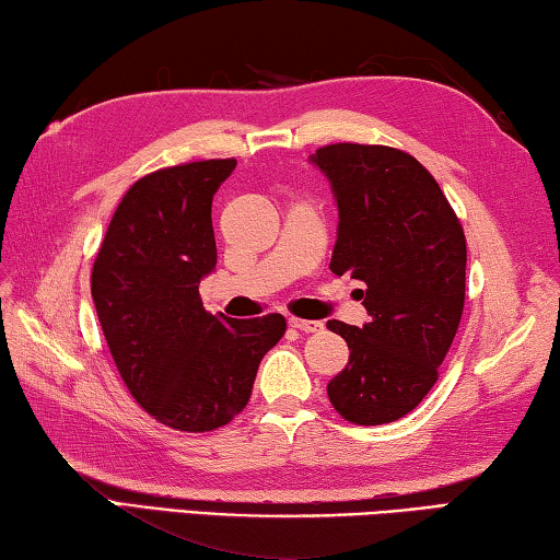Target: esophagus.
<instances>
[{
	"instance_id": "obj_1",
	"label": "esophagus",
	"mask_w": 560,
	"mask_h": 560,
	"mask_svg": "<svg viewBox=\"0 0 560 560\" xmlns=\"http://www.w3.org/2000/svg\"><path fill=\"white\" fill-rule=\"evenodd\" d=\"M290 327L300 329V332H319V329H323V323H315V319L290 317Z\"/></svg>"
}]
</instances>
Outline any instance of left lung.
<instances>
[{"mask_svg": "<svg viewBox=\"0 0 560 560\" xmlns=\"http://www.w3.org/2000/svg\"><path fill=\"white\" fill-rule=\"evenodd\" d=\"M313 161L332 183L340 225L329 260L360 280L364 327L329 319L350 364L327 384L342 419L362 427L409 415L439 380L464 313L466 237L444 190L392 145L329 143Z\"/></svg>", "mask_w": 560, "mask_h": 560, "instance_id": "obj_1", "label": "left lung"}]
</instances>
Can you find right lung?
Here are the masks:
<instances>
[{
  "label": "right lung",
  "mask_w": 560,
  "mask_h": 560,
  "mask_svg": "<svg viewBox=\"0 0 560 560\" xmlns=\"http://www.w3.org/2000/svg\"><path fill=\"white\" fill-rule=\"evenodd\" d=\"M235 159L149 173L126 190L91 270L101 329L131 397L178 432L241 415L285 317L210 315L198 282L215 268L210 203Z\"/></svg>",
  "instance_id": "right-lung-1"
}]
</instances>
